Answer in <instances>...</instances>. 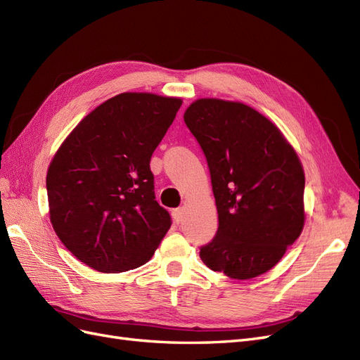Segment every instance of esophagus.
Returning <instances> with one entry per match:
<instances>
[{
	"label": "esophagus",
	"instance_id": "34e87169",
	"mask_svg": "<svg viewBox=\"0 0 360 360\" xmlns=\"http://www.w3.org/2000/svg\"><path fill=\"white\" fill-rule=\"evenodd\" d=\"M172 217H174V221H176L177 224L181 222V219H183V209H181V207H180V209H174L172 210Z\"/></svg>",
	"mask_w": 360,
	"mask_h": 360
}]
</instances>
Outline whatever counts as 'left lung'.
Masks as SVG:
<instances>
[{
    "label": "left lung",
    "mask_w": 360,
    "mask_h": 360,
    "mask_svg": "<svg viewBox=\"0 0 360 360\" xmlns=\"http://www.w3.org/2000/svg\"><path fill=\"white\" fill-rule=\"evenodd\" d=\"M209 165L217 226L202 263L233 279L266 274L302 233L304 174L279 129L252 108L200 99L184 112Z\"/></svg>",
    "instance_id": "obj_1"
}]
</instances>
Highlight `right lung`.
I'll list each match as a JSON object with an SVG mask.
<instances>
[{"mask_svg": "<svg viewBox=\"0 0 360 360\" xmlns=\"http://www.w3.org/2000/svg\"><path fill=\"white\" fill-rule=\"evenodd\" d=\"M180 106L176 97L122 93L86 115L53 156L51 222L89 267L118 274L143 266L169 230L150 159Z\"/></svg>", "mask_w": 360, "mask_h": 360, "instance_id": "right-lung-1", "label": "right lung"}]
</instances>
